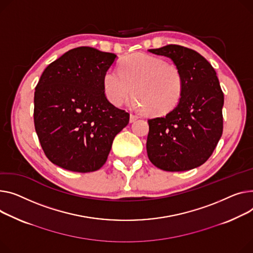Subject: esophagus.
<instances>
[{"mask_svg":"<svg viewBox=\"0 0 253 253\" xmlns=\"http://www.w3.org/2000/svg\"><path fill=\"white\" fill-rule=\"evenodd\" d=\"M138 116H136V115H133V114H131L130 115V122L132 123V122H134V121H136L137 119H138Z\"/></svg>","mask_w":253,"mask_h":253,"instance_id":"obj_1","label":"esophagus"}]
</instances>
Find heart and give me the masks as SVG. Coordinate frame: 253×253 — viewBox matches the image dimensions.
Instances as JSON below:
<instances>
[{
  "mask_svg": "<svg viewBox=\"0 0 253 253\" xmlns=\"http://www.w3.org/2000/svg\"><path fill=\"white\" fill-rule=\"evenodd\" d=\"M107 98L119 107L133 91L132 104L149 116H163L179 104L184 90L182 72L174 64L146 54H133L119 64V71L109 69L104 76Z\"/></svg>",
  "mask_w": 253,
  "mask_h": 253,
  "instance_id": "1",
  "label": "heart"
}]
</instances>
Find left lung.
I'll use <instances>...</instances> for the list:
<instances>
[{
	"instance_id": "1",
	"label": "left lung",
	"mask_w": 253,
	"mask_h": 253,
	"mask_svg": "<svg viewBox=\"0 0 253 253\" xmlns=\"http://www.w3.org/2000/svg\"><path fill=\"white\" fill-rule=\"evenodd\" d=\"M148 52L174 62L182 72L184 90L173 111L147 120V157L164 171L194 169L209 160L223 133L224 93L216 73L188 47L168 44Z\"/></svg>"
}]
</instances>
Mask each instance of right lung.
Listing matches in <instances>:
<instances>
[{
	"label": "right lung",
	"instance_id": "1",
	"mask_svg": "<svg viewBox=\"0 0 253 253\" xmlns=\"http://www.w3.org/2000/svg\"><path fill=\"white\" fill-rule=\"evenodd\" d=\"M117 56L89 47L68 50L42 72L35 92L33 119L46 158L65 170L102 168L129 114L112 105L104 76Z\"/></svg>",
	"mask_w": 253,
	"mask_h": 253
}]
</instances>
